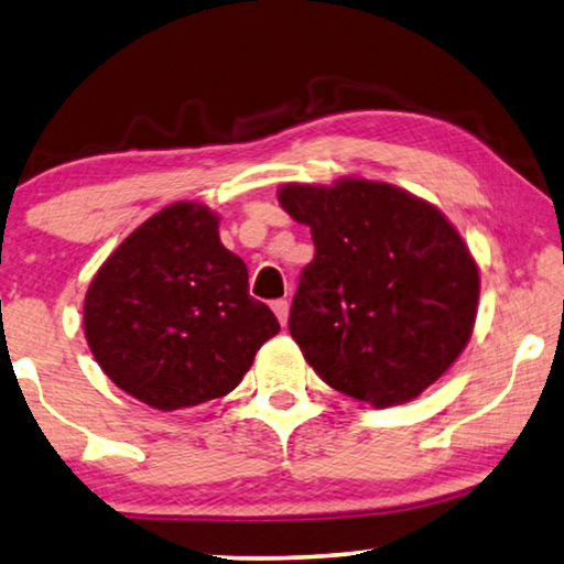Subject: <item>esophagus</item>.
<instances>
[{
    "label": "esophagus",
    "instance_id": "esophagus-1",
    "mask_svg": "<svg viewBox=\"0 0 564 564\" xmlns=\"http://www.w3.org/2000/svg\"><path fill=\"white\" fill-rule=\"evenodd\" d=\"M289 308H291V304H289V301H285V299H281V301H273V314L279 316L281 326L289 324Z\"/></svg>",
    "mask_w": 564,
    "mask_h": 564
}]
</instances>
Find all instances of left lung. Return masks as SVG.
Here are the masks:
<instances>
[{"mask_svg":"<svg viewBox=\"0 0 564 564\" xmlns=\"http://www.w3.org/2000/svg\"><path fill=\"white\" fill-rule=\"evenodd\" d=\"M281 207L308 225L289 332L314 372L375 408L415 400L474 334L478 265L438 207L388 182L283 184Z\"/></svg>","mask_w":564,"mask_h":564,"instance_id":"1","label":"left lung"}]
</instances>
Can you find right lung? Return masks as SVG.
<instances>
[{"label":"right lung","mask_w":564,"mask_h":564,"mask_svg":"<svg viewBox=\"0 0 564 564\" xmlns=\"http://www.w3.org/2000/svg\"><path fill=\"white\" fill-rule=\"evenodd\" d=\"M199 202L151 215L98 268L83 332L116 388L154 410L195 408L238 388L281 332L248 293V268Z\"/></svg>","instance_id":"add662e5"}]
</instances>
